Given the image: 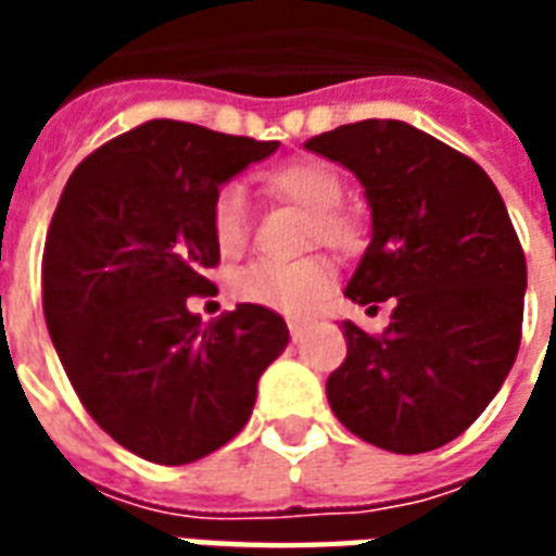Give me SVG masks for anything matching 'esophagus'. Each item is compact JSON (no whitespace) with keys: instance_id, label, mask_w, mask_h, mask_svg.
<instances>
[{"instance_id":"1","label":"esophagus","mask_w":556,"mask_h":556,"mask_svg":"<svg viewBox=\"0 0 556 556\" xmlns=\"http://www.w3.org/2000/svg\"><path fill=\"white\" fill-rule=\"evenodd\" d=\"M289 330H291V339H294V342H298V339H303V333H306V327L298 325V321H291Z\"/></svg>"}]
</instances>
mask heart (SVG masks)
Wrapping results in <instances>:
<instances>
[{
    "label": "heart",
    "instance_id": "1",
    "mask_svg": "<svg viewBox=\"0 0 556 556\" xmlns=\"http://www.w3.org/2000/svg\"><path fill=\"white\" fill-rule=\"evenodd\" d=\"M267 184L315 214V238L333 250H349L357 231L349 217H342L337 207L342 205L345 184L327 163L318 160H301L277 169ZM211 229L217 241L219 253H241L247 235H250V217H247V195L238 184L223 187L211 205ZM337 286V270L325 258H306L294 265L279 262H255L243 267L238 277L231 279L235 298L243 303H253L270 313L303 318L325 301Z\"/></svg>",
    "mask_w": 556,
    "mask_h": 556
}]
</instances>
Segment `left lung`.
<instances>
[{
    "label": "left lung",
    "instance_id": "8db88e82",
    "mask_svg": "<svg viewBox=\"0 0 556 556\" xmlns=\"http://www.w3.org/2000/svg\"><path fill=\"white\" fill-rule=\"evenodd\" d=\"M306 148L345 166L369 202L345 298L369 309L393 298L381 337L342 321L349 357L327 402L381 450H438L489 408L521 345L527 262L513 219L473 160L408 122L342 125Z\"/></svg>",
    "mask_w": 556,
    "mask_h": 556
}]
</instances>
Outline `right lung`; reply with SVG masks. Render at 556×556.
I'll use <instances>...</instances> for the list:
<instances>
[{"instance_id": "obj_1", "label": "right lung", "mask_w": 556, "mask_h": 556, "mask_svg": "<svg viewBox=\"0 0 556 556\" xmlns=\"http://www.w3.org/2000/svg\"><path fill=\"white\" fill-rule=\"evenodd\" d=\"M277 148L151 118L83 160L59 199L43 247L55 354L94 422L154 465L229 443L289 345L270 309L238 303L202 325L187 306L219 262V187Z\"/></svg>"}]
</instances>
